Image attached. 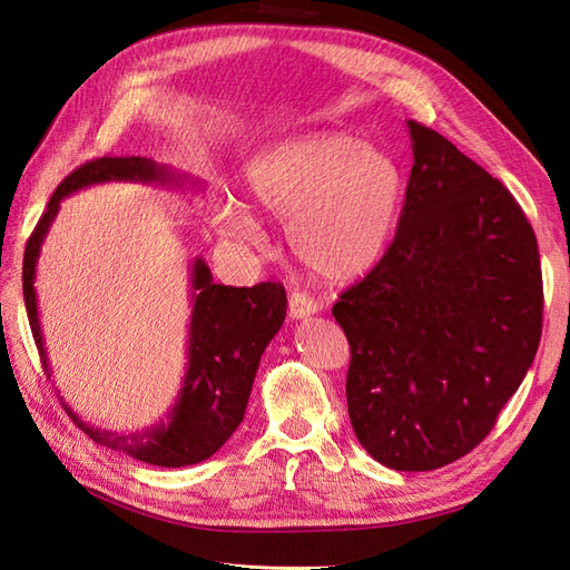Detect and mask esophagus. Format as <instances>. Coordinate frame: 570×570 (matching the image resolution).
<instances>
[{"instance_id": "1", "label": "esophagus", "mask_w": 570, "mask_h": 570, "mask_svg": "<svg viewBox=\"0 0 570 570\" xmlns=\"http://www.w3.org/2000/svg\"><path fill=\"white\" fill-rule=\"evenodd\" d=\"M287 312H289V318L292 321H302L306 316H314L318 312V304L314 297H308L306 292H299L295 289L289 295V304H287Z\"/></svg>"}]
</instances>
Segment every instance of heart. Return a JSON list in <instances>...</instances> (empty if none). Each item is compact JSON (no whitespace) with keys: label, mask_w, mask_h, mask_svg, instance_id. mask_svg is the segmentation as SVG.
Listing matches in <instances>:
<instances>
[{"label":"heart","mask_w":570,"mask_h":570,"mask_svg":"<svg viewBox=\"0 0 570 570\" xmlns=\"http://www.w3.org/2000/svg\"><path fill=\"white\" fill-rule=\"evenodd\" d=\"M243 195L249 209L285 220L287 247L308 273L352 283L383 262L404 204V176L383 149L352 135L314 132L258 151L245 166ZM214 223L237 247L262 235L237 202H223Z\"/></svg>","instance_id":"b5f03b06"}]
</instances>
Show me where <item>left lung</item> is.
<instances>
[{
    "label": "left lung",
    "mask_w": 570,
    "mask_h": 570,
    "mask_svg": "<svg viewBox=\"0 0 570 570\" xmlns=\"http://www.w3.org/2000/svg\"><path fill=\"white\" fill-rule=\"evenodd\" d=\"M413 166L394 243L333 306L352 347L350 421L394 471H435L488 438L542 335L538 239L509 189L406 120Z\"/></svg>",
    "instance_id": "1"
}]
</instances>
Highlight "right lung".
Here are the masks:
<instances>
[{"mask_svg": "<svg viewBox=\"0 0 570 570\" xmlns=\"http://www.w3.org/2000/svg\"><path fill=\"white\" fill-rule=\"evenodd\" d=\"M101 183H140L176 193H202V180L145 157H101L73 170L51 195L47 212L32 230L23 256V299L47 375H51L38 308V262L61 202ZM187 364L176 402L166 421L120 435L82 421L63 400V409L85 435L114 452H124L161 469H180L214 456L245 419L258 361L278 335L287 312L285 287L216 285L202 256L189 264Z\"/></svg>", "mask_w": 570, "mask_h": 570, "instance_id": "add662e5", "label": "right lung"}]
</instances>
